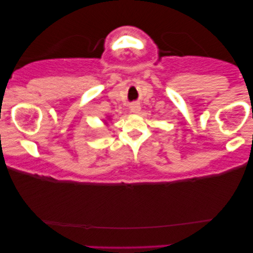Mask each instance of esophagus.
I'll list each match as a JSON object with an SVG mask.
<instances>
[{
    "instance_id": "1",
    "label": "esophagus",
    "mask_w": 253,
    "mask_h": 253,
    "mask_svg": "<svg viewBox=\"0 0 253 253\" xmlns=\"http://www.w3.org/2000/svg\"><path fill=\"white\" fill-rule=\"evenodd\" d=\"M130 110H131V113L138 114L140 112V105H139V103H137V102L132 103V105L130 106Z\"/></svg>"
}]
</instances>
